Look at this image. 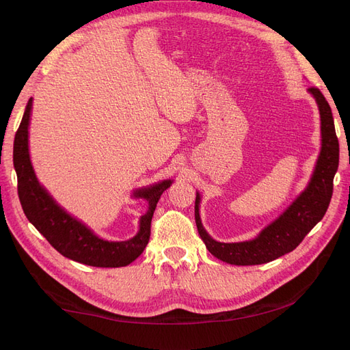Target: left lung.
<instances>
[{
    "instance_id": "1",
    "label": "left lung",
    "mask_w": 350,
    "mask_h": 350,
    "mask_svg": "<svg viewBox=\"0 0 350 350\" xmlns=\"http://www.w3.org/2000/svg\"><path fill=\"white\" fill-rule=\"evenodd\" d=\"M317 102L321 121V149L312 175L304 191L283 213L250 241L219 242L208 235L201 224V196H196V225L210 254L235 266H256L276 260L299 245L305 235L324 217L333 194V179L338 167V140L334 130L332 108L323 93L310 88Z\"/></svg>"
}]
</instances>
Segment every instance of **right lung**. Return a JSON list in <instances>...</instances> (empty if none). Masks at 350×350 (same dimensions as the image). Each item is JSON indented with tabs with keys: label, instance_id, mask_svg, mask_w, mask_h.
<instances>
[{
	"label": "right lung",
	"instance_id": "add662e5",
	"mask_svg": "<svg viewBox=\"0 0 350 350\" xmlns=\"http://www.w3.org/2000/svg\"><path fill=\"white\" fill-rule=\"evenodd\" d=\"M33 99H29L14 139L13 163L17 174L18 198L29 221L62 256L93 267H124L142 256L150 239V224L159 198L174 179L135 188L131 198H143L146 213L140 216L139 230L126 241H108L96 235L86 224L61 207L48 189L39 183L30 161L29 125Z\"/></svg>",
	"mask_w": 350,
	"mask_h": 350
}]
</instances>
